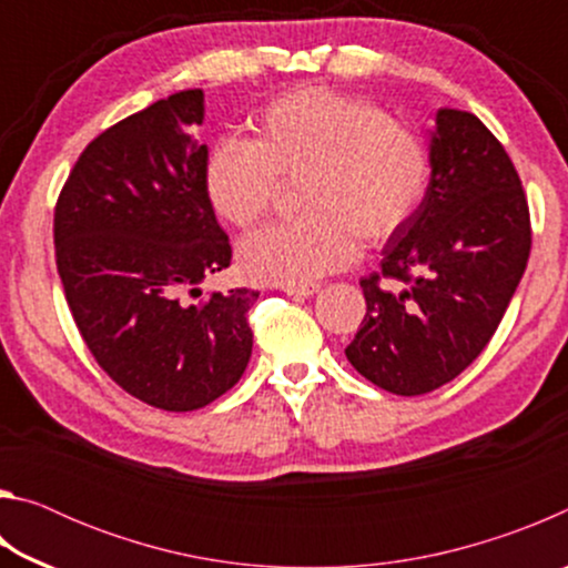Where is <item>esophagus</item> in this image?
I'll return each mask as SVG.
<instances>
[{
    "label": "esophagus",
    "instance_id": "esophagus-1",
    "mask_svg": "<svg viewBox=\"0 0 568 568\" xmlns=\"http://www.w3.org/2000/svg\"><path fill=\"white\" fill-rule=\"evenodd\" d=\"M283 291L293 297H311L313 293H318V285L315 283H305V285H283Z\"/></svg>",
    "mask_w": 568,
    "mask_h": 568
}]
</instances>
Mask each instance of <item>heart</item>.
<instances>
[{
	"mask_svg": "<svg viewBox=\"0 0 568 568\" xmlns=\"http://www.w3.org/2000/svg\"><path fill=\"white\" fill-rule=\"evenodd\" d=\"M253 140L223 138L207 152V203L237 230L271 215L281 182H297L303 217L240 245L243 271L263 283H313L353 261L358 237L383 245L418 213L430 182L423 132L371 98L328 88L285 92L253 114Z\"/></svg>",
	"mask_w": 568,
	"mask_h": 568,
	"instance_id": "obj_1",
	"label": "heart"
}]
</instances>
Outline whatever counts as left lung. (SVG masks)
Instances as JSON below:
<instances>
[{
    "instance_id": "1",
    "label": "left lung",
    "mask_w": 568,
    "mask_h": 568,
    "mask_svg": "<svg viewBox=\"0 0 568 568\" xmlns=\"http://www.w3.org/2000/svg\"><path fill=\"white\" fill-rule=\"evenodd\" d=\"M531 253L521 178L476 114L438 110L418 213L363 277L365 318L345 355L396 396H423L474 363Z\"/></svg>"
}]
</instances>
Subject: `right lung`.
I'll list each match as a JSON object with an SVG mask.
<instances>
[{
  "label": "right lung",
  "instance_id": "right-lung-1",
  "mask_svg": "<svg viewBox=\"0 0 568 568\" xmlns=\"http://www.w3.org/2000/svg\"><path fill=\"white\" fill-rule=\"evenodd\" d=\"M203 100L182 90L100 132L54 205L57 273L84 345L124 393L172 413L223 396L253 353L255 291L187 297L233 261L203 185Z\"/></svg>",
  "mask_w": 568,
  "mask_h": 568
}]
</instances>
